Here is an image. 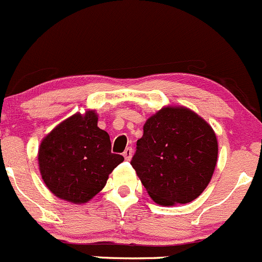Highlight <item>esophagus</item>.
Instances as JSON below:
<instances>
[{
  "label": "esophagus",
  "mask_w": 262,
  "mask_h": 262,
  "mask_svg": "<svg viewBox=\"0 0 262 262\" xmlns=\"http://www.w3.org/2000/svg\"><path fill=\"white\" fill-rule=\"evenodd\" d=\"M132 154H134V150H132V147H126V150L123 151V156H125L126 160H131Z\"/></svg>",
  "instance_id": "1"
}]
</instances>
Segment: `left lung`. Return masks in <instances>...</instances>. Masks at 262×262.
Instances as JSON below:
<instances>
[{"label": "left lung", "instance_id": "8db88e82", "mask_svg": "<svg viewBox=\"0 0 262 262\" xmlns=\"http://www.w3.org/2000/svg\"><path fill=\"white\" fill-rule=\"evenodd\" d=\"M217 155V137L203 118L184 107H164L145 123L131 165L155 203L174 206L201 195Z\"/></svg>", "mask_w": 262, "mask_h": 262}]
</instances>
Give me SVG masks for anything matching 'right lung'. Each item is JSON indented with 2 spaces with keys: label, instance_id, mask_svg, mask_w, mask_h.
Instances as JSON below:
<instances>
[{
  "label": "right lung",
  "instance_id": "add662e5",
  "mask_svg": "<svg viewBox=\"0 0 262 262\" xmlns=\"http://www.w3.org/2000/svg\"><path fill=\"white\" fill-rule=\"evenodd\" d=\"M97 115L75 113L42 140L39 166L51 193L73 203H85L106 185L108 175L123 161L111 152V140L97 126Z\"/></svg>",
  "mask_w": 262,
  "mask_h": 262
}]
</instances>
